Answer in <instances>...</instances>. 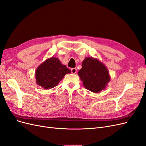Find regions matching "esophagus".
<instances>
[{"label": "esophagus", "instance_id": "1", "mask_svg": "<svg viewBox=\"0 0 146 146\" xmlns=\"http://www.w3.org/2000/svg\"><path fill=\"white\" fill-rule=\"evenodd\" d=\"M71 72L72 74H75L77 72V69L76 68H72L71 69Z\"/></svg>", "mask_w": 146, "mask_h": 146}]
</instances>
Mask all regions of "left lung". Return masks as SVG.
Segmentation results:
<instances>
[{"label":"left lung","instance_id":"8db88e82","mask_svg":"<svg viewBox=\"0 0 146 146\" xmlns=\"http://www.w3.org/2000/svg\"><path fill=\"white\" fill-rule=\"evenodd\" d=\"M78 75L84 88L94 93L104 90L110 80L106 66L97 58L92 57L84 58Z\"/></svg>","mask_w":146,"mask_h":146}]
</instances>
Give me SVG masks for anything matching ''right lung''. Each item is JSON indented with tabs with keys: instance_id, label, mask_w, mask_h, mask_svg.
<instances>
[{
	"instance_id": "add662e5",
	"label": "right lung",
	"mask_w": 146,
	"mask_h": 146,
	"mask_svg": "<svg viewBox=\"0 0 146 146\" xmlns=\"http://www.w3.org/2000/svg\"><path fill=\"white\" fill-rule=\"evenodd\" d=\"M71 70L62 64L59 59L51 57L46 59L36 69L35 77L36 83L44 89L54 88Z\"/></svg>"
}]
</instances>
